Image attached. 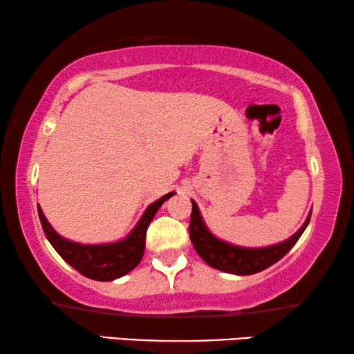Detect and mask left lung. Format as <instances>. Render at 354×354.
<instances>
[{
  "mask_svg": "<svg viewBox=\"0 0 354 354\" xmlns=\"http://www.w3.org/2000/svg\"><path fill=\"white\" fill-rule=\"evenodd\" d=\"M311 219V211L303 222V225L290 236V239L279 241L275 245L259 246V248H248V246H240L229 243V241L221 240L209 230L203 219L200 207L192 200V219H190V239L195 246L196 253L217 270L235 275H251L261 270L270 268V266L282 259L293 245L297 243L303 232L306 230Z\"/></svg>",
  "mask_w": 354,
  "mask_h": 354,
  "instance_id": "1",
  "label": "left lung"
}]
</instances>
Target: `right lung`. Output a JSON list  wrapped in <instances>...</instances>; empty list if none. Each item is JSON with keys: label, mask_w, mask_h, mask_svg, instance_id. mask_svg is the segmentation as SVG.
<instances>
[{"label": "right lung", "mask_w": 354, "mask_h": 354, "mask_svg": "<svg viewBox=\"0 0 354 354\" xmlns=\"http://www.w3.org/2000/svg\"><path fill=\"white\" fill-rule=\"evenodd\" d=\"M174 195L176 192L166 193L159 200L151 203L127 236L118 241H109V243H77L53 229V225L43 214L40 205H38V216H40L48 241L67 264L79 270L85 277L100 280V282H111L129 274L140 264L145 253V239H147L149 222L153 221L162 203Z\"/></svg>", "instance_id": "right-lung-1"}]
</instances>
